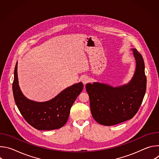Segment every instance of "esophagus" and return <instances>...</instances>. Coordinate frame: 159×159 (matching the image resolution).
I'll return each instance as SVG.
<instances>
[{
	"label": "esophagus",
	"mask_w": 159,
	"mask_h": 159,
	"mask_svg": "<svg viewBox=\"0 0 159 159\" xmlns=\"http://www.w3.org/2000/svg\"><path fill=\"white\" fill-rule=\"evenodd\" d=\"M82 82H83V84L84 85H85L86 84H87L89 82V78L88 77H87V76H84L82 78Z\"/></svg>",
	"instance_id": "1"
}]
</instances>
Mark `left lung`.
Instances as JSON below:
<instances>
[{
	"mask_svg": "<svg viewBox=\"0 0 159 159\" xmlns=\"http://www.w3.org/2000/svg\"><path fill=\"white\" fill-rule=\"evenodd\" d=\"M136 60V69L129 82L113 87L100 82L85 85L94 119L99 124L112 126L131 119L143 101L147 87L145 64L142 55L131 49Z\"/></svg>",
	"mask_w": 159,
	"mask_h": 159,
	"instance_id": "left-lung-1",
	"label": "left lung"
}]
</instances>
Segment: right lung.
<instances>
[{
    "label": "right lung",
    "mask_w": 159,
    "mask_h": 159,
    "mask_svg": "<svg viewBox=\"0 0 159 159\" xmlns=\"http://www.w3.org/2000/svg\"><path fill=\"white\" fill-rule=\"evenodd\" d=\"M14 75V101L25 120L38 130H52L63 126L69 117L72 104L82 92L83 84L80 82L66 88L49 101L36 102L28 99L20 90L17 77V62Z\"/></svg>",
    "instance_id": "add662e5"
}]
</instances>
